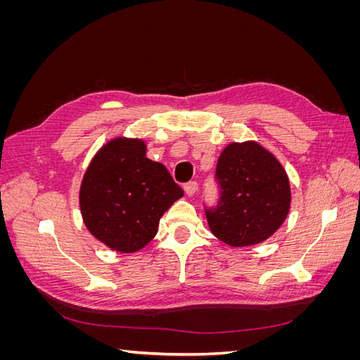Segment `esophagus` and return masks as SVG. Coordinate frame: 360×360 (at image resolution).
Listing matches in <instances>:
<instances>
[{"mask_svg": "<svg viewBox=\"0 0 360 360\" xmlns=\"http://www.w3.org/2000/svg\"><path fill=\"white\" fill-rule=\"evenodd\" d=\"M198 191V183L197 181H189L184 184V192H186L188 197H193L195 192Z\"/></svg>", "mask_w": 360, "mask_h": 360, "instance_id": "esophagus-1", "label": "esophagus"}]
</instances>
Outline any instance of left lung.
I'll use <instances>...</instances> for the list:
<instances>
[{"instance_id": "left-lung-1", "label": "left lung", "mask_w": 360, "mask_h": 360, "mask_svg": "<svg viewBox=\"0 0 360 360\" xmlns=\"http://www.w3.org/2000/svg\"><path fill=\"white\" fill-rule=\"evenodd\" d=\"M222 198L207 210L212 234L225 245L245 248L266 242L287 219L291 188L276 156L257 141L228 144L217 160Z\"/></svg>"}]
</instances>
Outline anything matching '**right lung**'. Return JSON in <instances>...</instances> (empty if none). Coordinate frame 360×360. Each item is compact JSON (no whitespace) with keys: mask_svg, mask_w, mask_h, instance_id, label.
<instances>
[{"mask_svg":"<svg viewBox=\"0 0 360 360\" xmlns=\"http://www.w3.org/2000/svg\"><path fill=\"white\" fill-rule=\"evenodd\" d=\"M146 153L144 139L112 138L96 151L81 181L86 230L115 252L134 254L147 246L163 213L183 197L165 165Z\"/></svg>","mask_w":360,"mask_h":360,"instance_id":"obj_1","label":"right lung"}]
</instances>
